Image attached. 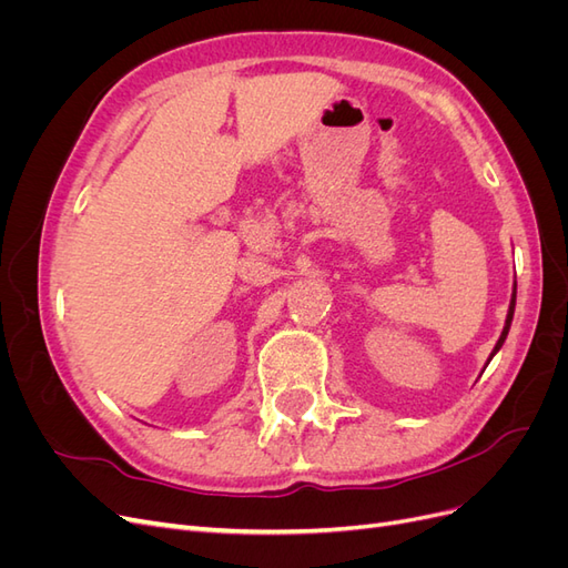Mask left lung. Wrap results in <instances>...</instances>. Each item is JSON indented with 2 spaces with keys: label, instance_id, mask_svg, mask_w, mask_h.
Instances as JSON below:
<instances>
[{
  "label": "left lung",
  "instance_id": "1",
  "mask_svg": "<svg viewBox=\"0 0 568 568\" xmlns=\"http://www.w3.org/2000/svg\"><path fill=\"white\" fill-rule=\"evenodd\" d=\"M514 305H517V286H514V294H511V303H509V313H507V320H505V329H503V334H500V338H497V343H495V348H493V353H490V357H488V363L493 359V355L503 348V343H505V338H507V334H509V326H511V317H514Z\"/></svg>",
  "mask_w": 568,
  "mask_h": 568
}]
</instances>
